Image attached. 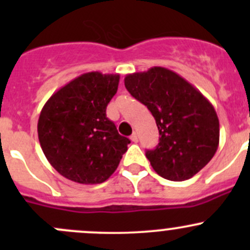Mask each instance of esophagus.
<instances>
[{
	"instance_id": "1",
	"label": "esophagus",
	"mask_w": 250,
	"mask_h": 250,
	"mask_svg": "<svg viewBox=\"0 0 250 250\" xmlns=\"http://www.w3.org/2000/svg\"><path fill=\"white\" fill-rule=\"evenodd\" d=\"M130 140H132L133 143H138V135H137V133H133V134L130 135Z\"/></svg>"
}]
</instances>
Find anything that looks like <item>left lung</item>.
Segmentation results:
<instances>
[{
  "instance_id": "left-lung-1",
  "label": "left lung",
  "mask_w": 250,
  "mask_h": 250,
  "mask_svg": "<svg viewBox=\"0 0 250 250\" xmlns=\"http://www.w3.org/2000/svg\"><path fill=\"white\" fill-rule=\"evenodd\" d=\"M125 85L156 120L160 143L146 157L158 175L188 180L208 165L218 150L220 127L214 106L197 88L161 66L127 75Z\"/></svg>"
}]
</instances>
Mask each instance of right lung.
<instances>
[{
	"mask_svg": "<svg viewBox=\"0 0 250 250\" xmlns=\"http://www.w3.org/2000/svg\"><path fill=\"white\" fill-rule=\"evenodd\" d=\"M118 74L93 71L54 93L40 113L37 133L42 151L58 173L84 185L102 184L117 169L130 143L106 117Z\"/></svg>",
	"mask_w": 250,
	"mask_h": 250,
	"instance_id": "add662e5",
	"label": "right lung"
}]
</instances>
